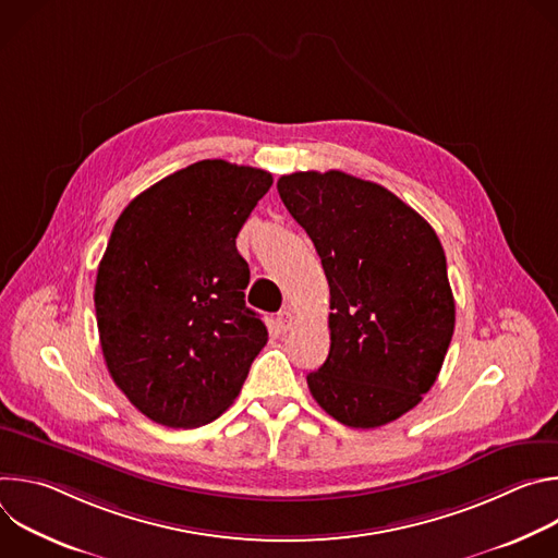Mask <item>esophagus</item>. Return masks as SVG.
<instances>
[{"label": "esophagus", "instance_id": "34e87169", "mask_svg": "<svg viewBox=\"0 0 558 558\" xmlns=\"http://www.w3.org/2000/svg\"><path fill=\"white\" fill-rule=\"evenodd\" d=\"M293 325V313L289 308H282L278 315H276V327L280 331H289Z\"/></svg>", "mask_w": 558, "mask_h": 558}]
</instances>
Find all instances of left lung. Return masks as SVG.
<instances>
[{
  "mask_svg": "<svg viewBox=\"0 0 558 558\" xmlns=\"http://www.w3.org/2000/svg\"><path fill=\"white\" fill-rule=\"evenodd\" d=\"M331 291V349L306 375L313 400L351 428L402 417L435 384L454 298L435 229L386 187L331 172L280 177Z\"/></svg>",
  "mask_w": 558,
  "mask_h": 558,
  "instance_id": "8db88e82",
  "label": "left lung"
}]
</instances>
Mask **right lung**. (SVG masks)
Returning a JSON list of instances; mask_svg holds the SVG:
<instances>
[{
	"label": "right lung",
	"instance_id": "right-lung-1",
	"mask_svg": "<svg viewBox=\"0 0 558 558\" xmlns=\"http://www.w3.org/2000/svg\"><path fill=\"white\" fill-rule=\"evenodd\" d=\"M271 183L265 170L207 158L147 187L114 222L95 284L101 351L156 424L214 422L267 344L235 235Z\"/></svg>",
	"mask_w": 558,
	"mask_h": 558
}]
</instances>
